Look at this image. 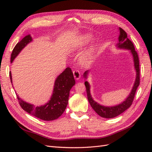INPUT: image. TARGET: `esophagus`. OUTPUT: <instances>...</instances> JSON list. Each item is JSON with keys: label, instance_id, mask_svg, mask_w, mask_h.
<instances>
[{"label": "esophagus", "instance_id": "esophagus-1", "mask_svg": "<svg viewBox=\"0 0 152 152\" xmlns=\"http://www.w3.org/2000/svg\"><path fill=\"white\" fill-rule=\"evenodd\" d=\"M73 76H74L75 79L76 80H79L80 78V73L78 70H74L73 71Z\"/></svg>", "mask_w": 152, "mask_h": 152}]
</instances>
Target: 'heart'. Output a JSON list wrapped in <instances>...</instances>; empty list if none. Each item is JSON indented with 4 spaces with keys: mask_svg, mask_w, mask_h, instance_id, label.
I'll return each instance as SVG.
<instances>
[{
    "mask_svg": "<svg viewBox=\"0 0 152 152\" xmlns=\"http://www.w3.org/2000/svg\"><path fill=\"white\" fill-rule=\"evenodd\" d=\"M89 39V38L88 37H82V40L84 41V42H86L87 41H88ZM91 52V50H89V53H87L86 54V55H85V56L83 58V59H82V63H83L84 64H86L87 63V62H88L89 59V58H90V53Z\"/></svg>",
    "mask_w": 152,
    "mask_h": 152,
    "instance_id": "obj_1",
    "label": "heart"
}]
</instances>
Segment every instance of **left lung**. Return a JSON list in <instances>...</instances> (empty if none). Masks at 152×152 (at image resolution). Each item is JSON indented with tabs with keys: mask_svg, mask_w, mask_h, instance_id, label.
<instances>
[{
	"mask_svg": "<svg viewBox=\"0 0 152 152\" xmlns=\"http://www.w3.org/2000/svg\"><path fill=\"white\" fill-rule=\"evenodd\" d=\"M120 30V35L118 37V43L117 44V47L121 49H126L131 50V53L132 54L133 59H134V68L136 71V77L134 84L133 86L132 89L131 90V93L129 95L126 99L122 102L121 104L114 106V107H104V106L101 105L97 102H96L94 99L92 98L90 93V86L88 82H85V86L86 87V92L87 95V99L94 111L97 113L99 116L103 118H113L118 116V115L121 114L124 111L129 108L134 99V96L136 94V91L137 90V87L139 86L140 83V63L139 58L137 52L135 50L134 44L127 38V35L126 32L122 28H119ZM89 71H86L84 73V77L87 78V73Z\"/></svg>",
	"mask_w": 152,
	"mask_h": 152,
	"instance_id": "left-lung-1",
	"label": "left lung"
}]
</instances>
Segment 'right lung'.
Segmentation results:
<instances>
[{
  "label": "right lung",
  "mask_w": 152,
  "mask_h": 152,
  "mask_svg": "<svg viewBox=\"0 0 152 152\" xmlns=\"http://www.w3.org/2000/svg\"><path fill=\"white\" fill-rule=\"evenodd\" d=\"M31 40L30 35H26L15 45L11 53V63L21 50ZM10 77L12 83L11 72H10ZM75 84V81L71 68L67 67L55 80L53 95L49 102L45 104L36 107L34 104L24 102L18 95L16 96L21 107L27 113L41 120L53 121L59 118L65 112L68 103L70 91Z\"/></svg>",
  "instance_id": "1"
}]
</instances>
